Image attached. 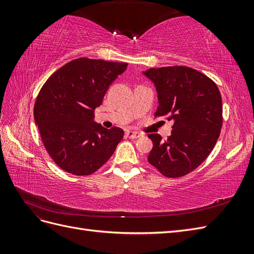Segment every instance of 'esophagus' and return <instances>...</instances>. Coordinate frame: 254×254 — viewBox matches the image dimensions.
Listing matches in <instances>:
<instances>
[{
    "label": "esophagus",
    "instance_id": "esophagus-1",
    "mask_svg": "<svg viewBox=\"0 0 254 254\" xmlns=\"http://www.w3.org/2000/svg\"><path fill=\"white\" fill-rule=\"evenodd\" d=\"M126 136L129 137V139H137V137L141 136V133L136 132V131H131V130H127L126 131Z\"/></svg>",
    "mask_w": 254,
    "mask_h": 254
}]
</instances>
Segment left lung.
<instances>
[{"instance_id": "1", "label": "left lung", "mask_w": 254, "mask_h": 254, "mask_svg": "<svg viewBox=\"0 0 254 254\" xmlns=\"http://www.w3.org/2000/svg\"><path fill=\"white\" fill-rule=\"evenodd\" d=\"M155 83L159 106L155 117L174 121L166 140L150 133L148 162L167 178L193 172L210 155L222 126L221 95L211 78L182 65L143 72Z\"/></svg>"}]
</instances>
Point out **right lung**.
Returning a JSON list of instances; mask_svg holds the SVG:
<instances>
[{
  "instance_id": "obj_1",
  "label": "right lung",
  "mask_w": 254,
  "mask_h": 254,
  "mask_svg": "<svg viewBox=\"0 0 254 254\" xmlns=\"http://www.w3.org/2000/svg\"><path fill=\"white\" fill-rule=\"evenodd\" d=\"M127 65L78 58L58 68L42 86L34 118L45 149L61 170L88 176L113 155L124 131L95 124L94 110Z\"/></svg>"
}]
</instances>
